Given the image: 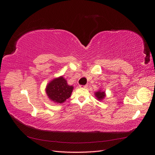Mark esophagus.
Instances as JSON below:
<instances>
[{
  "mask_svg": "<svg viewBox=\"0 0 155 155\" xmlns=\"http://www.w3.org/2000/svg\"><path fill=\"white\" fill-rule=\"evenodd\" d=\"M88 85H79V87L80 88H87Z\"/></svg>",
  "mask_w": 155,
  "mask_h": 155,
  "instance_id": "34e87169",
  "label": "esophagus"
}]
</instances>
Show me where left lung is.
<instances>
[{
	"label": "left lung",
	"mask_w": 155,
	"mask_h": 155,
	"mask_svg": "<svg viewBox=\"0 0 155 155\" xmlns=\"http://www.w3.org/2000/svg\"><path fill=\"white\" fill-rule=\"evenodd\" d=\"M95 95L96 98H97V100H101L103 98H104L105 95V92H101V91H98L95 93Z\"/></svg>",
	"instance_id": "obj_1"
}]
</instances>
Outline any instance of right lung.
I'll return each mask as SVG.
<instances>
[{"label":"right lung","mask_w":155,"mask_h":155,"mask_svg":"<svg viewBox=\"0 0 155 155\" xmlns=\"http://www.w3.org/2000/svg\"><path fill=\"white\" fill-rule=\"evenodd\" d=\"M72 90L73 87L69 86L67 81L61 76L49 83L46 91L51 100L58 104H62L70 97Z\"/></svg>","instance_id":"right-lung-1"}]
</instances>
